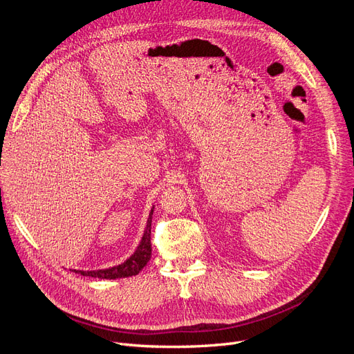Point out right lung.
Segmentation results:
<instances>
[{"instance_id":"add662e5","label":"right lung","mask_w":354,"mask_h":354,"mask_svg":"<svg viewBox=\"0 0 354 354\" xmlns=\"http://www.w3.org/2000/svg\"><path fill=\"white\" fill-rule=\"evenodd\" d=\"M152 212L149 214V219L147 223V230L142 236L139 247L133 252V256L129 257L124 263L115 266L111 268H106V270H93V272H82V270H74L75 273H80L82 276L88 277H98V279H120V277H129L136 276L142 268L147 266V263L151 259V222H152Z\"/></svg>"}]
</instances>
